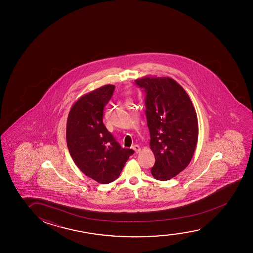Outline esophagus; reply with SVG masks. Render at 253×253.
I'll return each instance as SVG.
<instances>
[{"instance_id":"esophagus-1","label":"esophagus","mask_w":253,"mask_h":253,"mask_svg":"<svg viewBox=\"0 0 253 253\" xmlns=\"http://www.w3.org/2000/svg\"><path fill=\"white\" fill-rule=\"evenodd\" d=\"M132 149L135 150V153L140 152V150H141V148H140V146L137 145V144H135V145L132 146Z\"/></svg>"}]
</instances>
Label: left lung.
Returning a JSON list of instances; mask_svg holds the SVG:
<instances>
[{"label":"left lung","instance_id":"8db88e82","mask_svg":"<svg viewBox=\"0 0 253 253\" xmlns=\"http://www.w3.org/2000/svg\"><path fill=\"white\" fill-rule=\"evenodd\" d=\"M135 84L146 93L149 146L156 159L151 173L156 180H170L194 156L199 134L196 111L186 90L171 78L146 76Z\"/></svg>","mask_w":253,"mask_h":253}]
</instances>
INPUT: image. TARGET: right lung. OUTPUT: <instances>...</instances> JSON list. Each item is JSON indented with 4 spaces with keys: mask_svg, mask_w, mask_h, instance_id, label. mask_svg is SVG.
<instances>
[{
    "mask_svg": "<svg viewBox=\"0 0 253 253\" xmlns=\"http://www.w3.org/2000/svg\"><path fill=\"white\" fill-rule=\"evenodd\" d=\"M114 89L113 84H106L80 97L71 108L66 124L70 155L78 168L98 183L118 179L134 153L122 148L103 123L104 106Z\"/></svg>",
    "mask_w": 253,
    "mask_h": 253,
    "instance_id": "right-lung-1",
    "label": "right lung"
}]
</instances>
